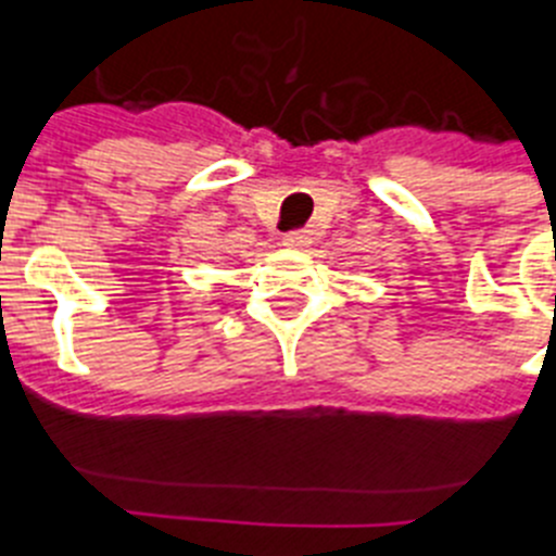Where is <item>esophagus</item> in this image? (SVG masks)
<instances>
[{
  "instance_id": "1",
  "label": "esophagus",
  "mask_w": 556,
  "mask_h": 556,
  "mask_svg": "<svg viewBox=\"0 0 556 556\" xmlns=\"http://www.w3.org/2000/svg\"><path fill=\"white\" fill-rule=\"evenodd\" d=\"M282 241H285V247H290V249H307L313 238H309L307 229H290V232H285Z\"/></svg>"
}]
</instances>
